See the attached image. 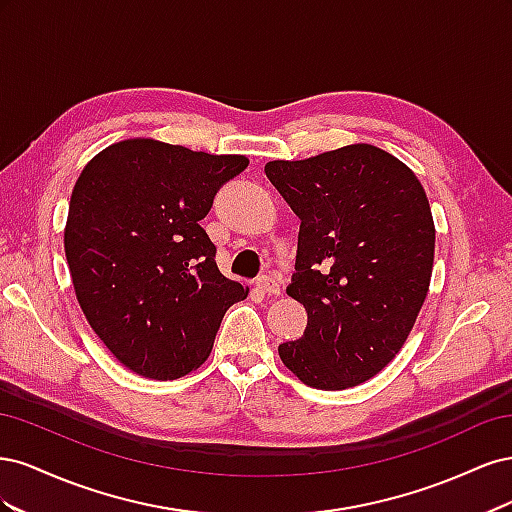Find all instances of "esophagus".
I'll return each instance as SVG.
<instances>
[{
	"instance_id": "esophagus-1",
	"label": "esophagus",
	"mask_w": 512,
	"mask_h": 512,
	"mask_svg": "<svg viewBox=\"0 0 512 512\" xmlns=\"http://www.w3.org/2000/svg\"><path fill=\"white\" fill-rule=\"evenodd\" d=\"M256 286L267 294H280V282H277L273 275H262L260 280L256 282Z\"/></svg>"
}]
</instances>
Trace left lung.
I'll list each match as a JSON object with an SVG mask.
<instances>
[{
    "label": "left lung",
    "mask_w": 512,
    "mask_h": 512,
    "mask_svg": "<svg viewBox=\"0 0 512 512\" xmlns=\"http://www.w3.org/2000/svg\"><path fill=\"white\" fill-rule=\"evenodd\" d=\"M265 173L301 220L286 292L307 327L277 348L282 363L322 391L374 378L404 346L431 282L436 226L421 181L365 143L273 160Z\"/></svg>",
    "instance_id": "1"
}]
</instances>
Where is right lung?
Wrapping results in <instances>:
<instances>
[{
	"label": "right lung",
	"instance_id": "add662e5",
	"mask_svg": "<svg viewBox=\"0 0 512 512\" xmlns=\"http://www.w3.org/2000/svg\"><path fill=\"white\" fill-rule=\"evenodd\" d=\"M245 156L128 138L74 183L64 247L76 299L115 359L175 380L211 354L226 309L250 288L224 277L200 220Z\"/></svg>",
	"mask_w": 512,
	"mask_h": 512
}]
</instances>
